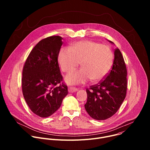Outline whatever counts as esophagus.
I'll return each instance as SVG.
<instances>
[{
	"label": "esophagus",
	"mask_w": 150,
	"mask_h": 150,
	"mask_svg": "<svg viewBox=\"0 0 150 150\" xmlns=\"http://www.w3.org/2000/svg\"><path fill=\"white\" fill-rule=\"evenodd\" d=\"M78 90V89L77 88H76V87H69L68 88V92L69 93H74V92H76V91H77Z\"/></svg>",
	"instance_id": "1"
}]
</instances>
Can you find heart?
<instances>
[{
    "instance_id": "heart-1",
    "label": "heart",
    "mask_w": 150,
    "mask_h": 150,
    "mask_svg": "<svg viewBox=\"0 0 150 150\" xmlns=\"http://www.w3.org/2000/svg\"><path fill=\"white\" fill-rule=\"evenodd\" d=\"M57 62L62 71L70 72L81 62L82 69L69 72L65 77L69 85L85 83L90 79L97 83L103 79L111 70L113 53L111 49L99 42L83 40L75 42L70 49L62 48Z\"/></svg>"
}]
</instances>
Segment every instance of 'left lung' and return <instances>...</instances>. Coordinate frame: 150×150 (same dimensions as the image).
Masks as SVG:
<instances>
[{
  "instance_id": "1",
  "label": "left lung",
  "mask_w": 150,
  "mask_h": 150,
  "mask_svg": "<svg viewBox=\"0 0 150 150\" xmlns=\"http://www.w3.org/2000/svg\"><path fill=\"white\" fill-rule=\"evenodd\" d=\"M111 44L113 42L108 40ZM115 59L111 71L99 84L87 89V101L84 105L93 119L103 120L115 115L126 97L127 70L123 56L119 49L114 52Z\"/></svg>"
}]
</instances>
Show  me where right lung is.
<instances>
[{"label":"right lung","mask_w":150,"mask_h":150,"mask_svg":"<svg viewBox=\"0 0 150 150\" xmlns=\"http://www.w3.org/2000/svg\"><path fill=\"white\" fill-rule=\"evenodd\" d=\"M63 38L52 36L39 41L30 52L23 71L22 88L24 99L31 110L41 117L53 115L67 94L57 56Z\"/></svg>","instance_id":"obj_1"}]
</instances>
